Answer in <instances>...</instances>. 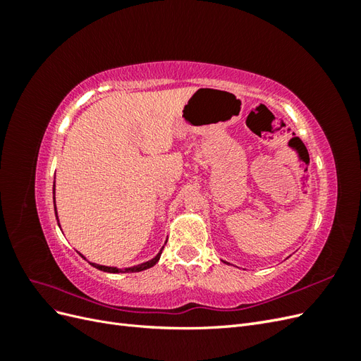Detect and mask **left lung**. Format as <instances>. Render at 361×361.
Returning a JSON list of instances; mask_svg holds the SVG:
<instances>
[{
    "label": "left lung",
    "mask_w": 361,
    "mask_h": 361,
    "mask_svg": "<svg viewBox=\"0 0 361 361\" xmlns=\"http://www.w3.org/2000/svg\"><path fill=\"white\" fill-rule=\"evenodd\" d=\"M223 262H224V260H223ZM224 264H227V262H224Z\"/></svg>",
    "instance_id": "1"
}]
</instances>
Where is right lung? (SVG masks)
<instances>
[{
	"label": "right lung",
	"mask_w": 361,
	"mask_h": 361,
	"mask_svg": "<svg viewBox=\"0 0 361 361\" xmlns=\"http://www.w3.org/2000/svg\"><path fill=\"white\" fill-rule=\"evenodd\" d=\"M56 179V178H54ZM52 194H54V209H56V216H57V221H59V215H57V207H56V180H54V187H52ZM167 243V241H166ZM166 245V244H164ZM164 245L161 247V250L158 251V255L155 256V257H152L150 260H147V262H143V264H138V265H134V267H128V268H117V267H105V265H97V264H92L90 262V265L92 267H94V268H97V269H101V271H104V272H113V274H118V272H140V271H145V269H147V268H152L154 265H157V262L159 260V257H161V253H162V248H164ZM80 256H82L81 253H80ZM84 257V256H82ZM85 259V257H84Z\"/></svg>",
	"instance_id": "1"
}]
</instances>
